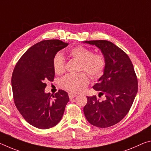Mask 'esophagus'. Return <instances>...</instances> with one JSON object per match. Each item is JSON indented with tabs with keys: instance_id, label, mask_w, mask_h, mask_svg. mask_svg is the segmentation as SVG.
Segmentation results:
<instances>
[{
	"instance_id": "obj_1",
	"label": "esophagus",
	"mask_w": 151,
	"mask_h": 151,
	"mask_svg": "<svg viewBox=\"0 0 151 151\" xmlns=\"http://www.w3.org/2000/svg\"><path fill=\"white\" fill-rule=\"evenodd\" d=\"M76 96H77V95H76V94L71 93H68V96H69L70 99H73V98H75V97H76Z\"/></svg>"
}]
</instances>
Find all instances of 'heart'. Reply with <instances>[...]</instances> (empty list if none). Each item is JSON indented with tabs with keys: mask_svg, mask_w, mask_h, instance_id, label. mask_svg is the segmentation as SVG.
Listing matches in <instances>:
<instances>
[{
	"mask_svg": "<svg viewBox=\"0 0 151 151\" xmlns=\"http://www.w3.org/2000/svg\"><path fill=\"white\" fill-rule=\"evenodd\" d=\"M69 56L80 62L79 70H85L92 77L99 78L103 75L106 67V60L102 54H93L89 48L78 46L69 51ZM53 69L57 75H61L65 70V58L58 54L53 60ZM61 86L71 93H78L85 90L89 83V78L86 73L68 75L61 80Z\"/></svg>",
	"mask_w": 151,
	"mask_h": 151,
	"instance_id": "1",
	"label": "heart"
}]
</instances>
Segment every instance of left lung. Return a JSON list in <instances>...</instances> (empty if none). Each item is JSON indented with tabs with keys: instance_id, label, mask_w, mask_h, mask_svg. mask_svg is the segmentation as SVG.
Listing matches in <instances>:
<instances>
[{
	"instance_id": "8db88e82",
	"label": "left lung",
	"mask_w": 151,
	"mask_h": 151,
	"mask_svg": "<svg viewBox=\"0 0 151 151\" xmlns=\"http://www.w3.org/2000/svg\"><path fill=\"white\" fill-rule=\"evenodd\" d=\"M83 42L95 45L106 60L103 75L93 87L100 91L99 94H105V100L100 101L96 96H86L84 113L93 126L111 127L127 115L137 94L138 81L133 65L123 50L108 40Z\"/></svg>"
}]
</instances>
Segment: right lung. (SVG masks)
Segmentation results:
<instances>
[{
	"label": "right lung",
	"instance_id": "1",
	"mask_svg": "<svg viewBox=\"0 0 151 151\" xmlns=\"http://www.w3.org/2000/svg\"><path fill=\"white\" fill-rule=\"evenodd\" d=\"M68 45L60 40H42L30 47L14 66L11 84L14 104L23 118L33 127L48 129L60 121L69 101L68 93L59 90L46 93V81H53V60Z\"/></svg>",
	"mask_w": 151,
	"mask_h": 151
}]
</instances>
